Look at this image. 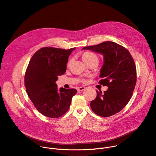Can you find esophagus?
I'll return each instance as SVG.
<instances>
[{"label":"esophagus","mask_w":156,"mask_h":156,"mask_svg":"<svg viewBox=\"0 0 156 156\" xmlns=\"http://www.w3.org/2000/svg\"><path fill=\"white\" fill-rule=\"evenodd\" d=\"M85 89H86V87L81 86V87H80L78 88V91H84L85 90Z\"/></svg>","instance_id":"1"}]
</instances>
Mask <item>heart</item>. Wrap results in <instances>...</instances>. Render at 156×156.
<instances>
[{"instance_id":"heart-1","label":"heart","mask_w":156,"mask_h":156,"mask_svg":"<svg viewBox=\"0 0 156 156\" xmlns=\"http://www.w3.org/2000/svg\"><path fill=\"white\" fill-rule=\"evenodd\" d=\"M83 60L85 62H89L92 61H99V57L96 54L91 52H86L82 55Z\"/></svg>"}]
</instances>
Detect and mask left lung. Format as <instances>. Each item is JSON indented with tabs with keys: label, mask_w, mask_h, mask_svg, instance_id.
Here are the masks:
<instances>
[{
	"label": "left lung",
	"mask_w": 156,
	"mask_h": 156,
	"mask_svg": "<svg viewBox=\"0 0 156 156\" xmlns=\"http://www.w3.org/2000/svg\"><path fill=\"white\" fill-rule=\"evenodd\" d=\"M83 50L101 54L104 63L100 70L99 83L107 90L97 92L91 102L93 112L103 117L112 116L122 110L131 98L136 83V65L130 53L124 47L112 41H106Z\"/></svg>",
	"instance_id": "obj_1"
}]
</instances>
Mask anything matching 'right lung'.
Listing matches in <instances>:
<instances>
[{
  "label": "right lung",
  "mask_w": 156,
  "mask_h": 156,
  "mask_svg": "<svg viewBox=\"0 0 156 156\" xmlns=\"http://www.w3.org/2000/svg\"><path fill=\"white\" fill-rule=\"evenodd\" d=\"M75 48L69 50L45 47L31 57L25 76V85L28 97L42 115L58 118L69 110L75 89L60 87L58 90V76L66 70L68 58Z\"/></svg>",
  "instance_id": "right-lung-1"
}]
</instances>
